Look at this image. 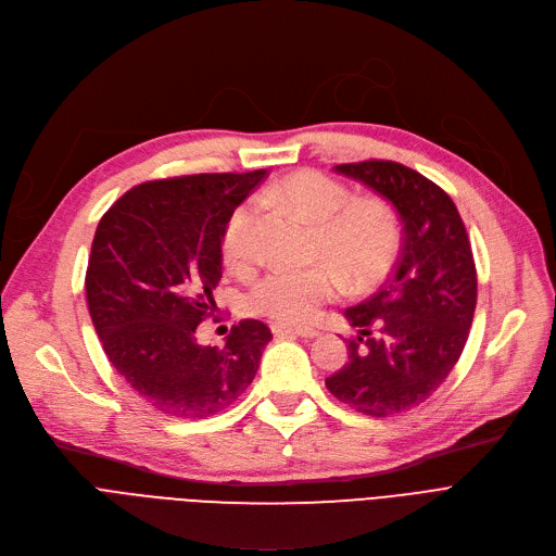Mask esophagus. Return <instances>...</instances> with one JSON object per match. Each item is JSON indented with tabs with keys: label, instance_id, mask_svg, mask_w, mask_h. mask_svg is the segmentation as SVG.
Returning <instances> with one entry per match:
<instances>
[{
	"label": "esophagus",
	"instance_id": "34e87169",
	"mask_svg": "<svg viewBox=\"0 0 556 556\" xmlns=\"http://www.w3.org/2000/svg\"><path fill=\"white\" fill-rule=\"evenodd\" d=\"M276 337H301V339H316L320 332L314 328H289V325H274Z\"/></svg>",
	"mask_w": 556,
	"mask_h": 556
}]
</instances>
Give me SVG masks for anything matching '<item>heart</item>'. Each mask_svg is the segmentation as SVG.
Returning a JSON list of instances; mask_svg holds the SVG:
<instances>
[{
	"label": "heart",
	"instance_id": "1",
	"mask_svg": "<svg viewBox=\"0 0 556 556\" xmlns=\"http://www.w3.org/2000/svg\"><path fill=\"white\" fill-rule=\"evenodd\" d=\"M265 198L312 224L309 257L323 260L305 269H274L260 278L247 296L253 314L278 325H303L318 307L334 299L339 278L362 289L381 280L395 265L402 247V226L395 208L381 198H352L339 179L299 170L269 186ZM255 206L242 202L228 215L222 231V255L242 267L251 255V224ZM330 264L336 270L327 267Z\"/></svg>",
	"mask_w": 556,
	"mask_h": 556
}]
</instances>
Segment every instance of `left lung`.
Returning <instances> with one entry per match:
<instances>
[{
  "label": "left lung",
  "instance_id": "left-lung-1",
  "mask_svg": "<svg viewBox=\"0 0 556 556\" xmlns=\"http://www.w3.org/2000/svg\"><path fill=\"white\" fill-rule=\"evenodd\" d=\"M334 170L395 206L404 244L388 282L345 309L358 334L348 341L350 362L325 386L358 413L397 415L429 400L465 350L478 296L471 242L453 200L417 170L379 159Z\"/></svg>",
  "mask_w": 556,
  "mask_h": 556
}]
</instances>
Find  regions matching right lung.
<instances>
[{
    "label": "right lung",
    "instance_id": "1",
    "mask_svg": "<svg viewBox=\"0 0 556 556\" xmlns=\"http://www.w3.org/2000/svg\"><path fill=\"white\" fill-rule=\"evenodd\" d=\"M267 170L156 179L127 190L101 217L85 276L93 328L116 372L163 415L206 419L253 381L271 341L240 320L224 348L200 345L215 312L222 231Z\"/></svg>",
    "mask_w": 556,
    "mask_h": 556
}]
</instances>
